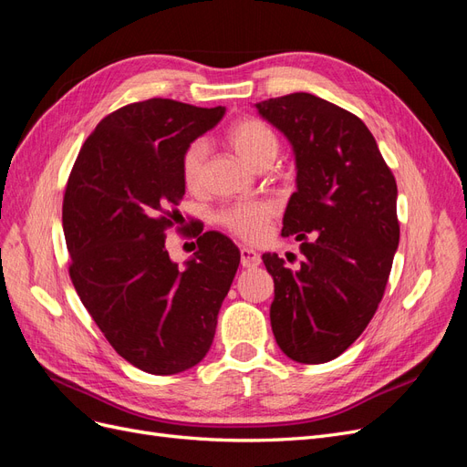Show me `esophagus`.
Masks as SVG:
<instances>
[{
    "instance_id": "34e87169",
    "label": "esophagus",
    "mask_w": 467,
    "mask_h": 467,
    "mask_svg": "<svg viewBox=\"0 0 467 467\" xmlns=\"http://www.w3.org/2000/svg\"><path fill=\"white\" fill-rule=\"evenodd\" d=\"M242 265L245 268H255V266L261 265V255H259L257 251H253L249 247H244L242 249Z\"/></svg>"
}]
</instances>
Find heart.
Masks as SVG:
<instances>
[{"label": "heart", "instance_id": "obj_1", "mask_svg": "<svg viewBox=\"0 0 467 467\" xmlns=\"http://www.w3.org/2000/svg\"><path fill=\"white\" fill-rule=\"evenodd\" d=\"M228 142L239 158L251 167H259L265 161H275L278 153V138L263 120L244 119L232 124L228 130ZM208 146L204 140H194L181 155V179L185 187L194 191L201 187L204 175ZM275 218V206L268 201H249L225 206L218 222L225 230L249 244H259L266 237Z\"/></svg>", "mask_w": 467, "mask_h": 467}]
</instances>
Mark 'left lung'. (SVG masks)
Instances as JSON below:
<instances>
[{
  "mask_svg": "<svg viewBox=\"0 0 467 467\" xmlns=\"http://www.w3.org/2000/svg\"><path fill=\"white\" fill-rule=\"evenodd\" d=\"M255 107L288 138L296 158L282 235L306 239L294 273L276 253L263 255L275 280L273 333L288 358L323 364L357 341L384 296L400 245L398 185L352 112L312 93Z\"/></svg>",
  "mask_w": 467,
  "mask_h": 467,
  "instance_id": "obj_1",
  "label": "left lung"
}]
</instances>
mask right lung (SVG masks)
Returning <instances> with one entry per match:
<instances>
[{"mask_svg":"<svg viewBox=\"0 0 467 467\" xmlns=\"http://www.w3.org/2000/svg\"><path fill=\"white\" fill-rule=\"evenodd\" d=\"M223 112L160 97L126 105L97 124L67 179L69 278L110 347L148 374L206 357L242 257L220 232L196 234L185 268L165 247L185 194L181 155Z\"/></svg>","mask_w":467,"mask_h":467,"instance_id":"1","label":"right lung"}]
</instances>
